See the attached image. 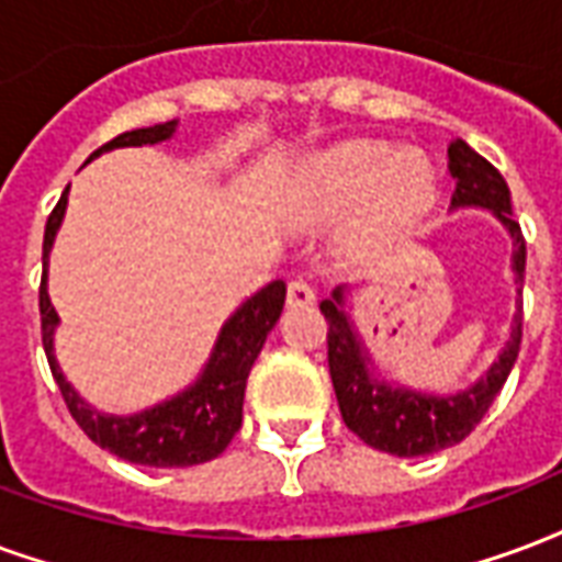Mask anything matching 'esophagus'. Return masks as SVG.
I'll return each mask as SVG.
<instances>
[{
    "mask_svg": "<svg viewBox=\"0 0 562 562\" xmlns=\"http://www.w3.org/2000/svg\"><path fill=\"white\" fill-rule=\"evenodd\" d=\"M285 303H289V306H313L315 303L313 285L303 280H292L289 282V292H285Z\"/></svg>",
    "mask_w": 562,
    "mask_h": 562,
    "instance_id": "obj_1",
    "label": "esophagus"
}]
</instances>
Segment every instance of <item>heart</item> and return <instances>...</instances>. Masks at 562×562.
Here are the masks:
<instances>
[{
    "instance_id": "obj_1",
    "label": "heart",
    "mask_w": 562,
    "mask_h": 562,
    "mask_svg": "<svg viewBox=\"0 0 562 562\" xmlns=\"http://www.w3.org/2000/svg\"><path fill=\"white\" fill-rule=\"evenodd\" d=\"M435 202V169L417 148L355 139L313 157L301 176V207L313 223H334L351 206V238L378 244L417 223Z\"/></svg>"
}]
</instances>
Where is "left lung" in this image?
<instances>
[{
  "mask_svg": "<svg viewBox=\"0 0 562 562\" xmlns=\"http://www.w3.org/2000/svg\"><path fill=\"white\" fill-rule=\"evenodd\" d=\"M447 157H450V176L456 178L450 207L452 211L482 207L501 220L513 238V273L521 297L527 247L521 226L513 217L509 187L501 172L464 139H452ZM322 313L330 324L327 363H330L336 402L342 411L345 426L369 447L402 459L431 456L468 438L476 429V423L485 417V411L492 408L521 348V301H515L509 339L497 351V360L485 369V375L459 393H423L381 378L348 310V285H336L330 297H324Z\"/></svg>",
  "mask_w": 562,
  "mask_h": 562,
  "instance_id": "8db88e82",
  "label": "left lung"
}]
</instances>
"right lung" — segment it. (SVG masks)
Listing matches in <instances>:
<instances>
[{
  "mask_svg": "<svg viewBox=\"0 0 562 562\" xmlns=\"http://www.w3.org/2000/svg\"><path fill=\"white\" fill-rule=\"evenodd\" d=\"M178 131V119L154 127H139L115 136L112 143L91 154L89 160L101 157L112 148H136V145H157L172 139ZM68 190L61 193L59 205L44 228V277H41V334H44V351H47L49 369L59 384L70 417L80 423V429L89 435L98 447L110 450L112 456L145 464V468H190L202 461L217 459L226 450L228 440L235 438L244 417V390H247L249 369L259 357L261 345L280 322L282 303H285V282L273 280L256 294H249L235 313L228 315L220 327L217 342L211 348V357L202 366V372L193 384L178 390L176 396L157 402L151 408L136 411V414H103L91 408L89 402L74 390L56 360V327L59 313L49 301L47 270L49 249L59 235L61 220L68 211Z\"/></svg>",
  "mask_w": 562,
  "mask_h": 562,
  "instance_id": "add662e5",
  "label": "right lung"
}]
</instances>
